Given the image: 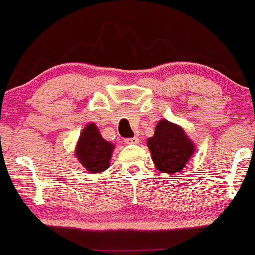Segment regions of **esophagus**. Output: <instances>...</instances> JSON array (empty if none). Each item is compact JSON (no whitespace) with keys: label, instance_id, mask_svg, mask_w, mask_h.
Instances as JSON below:
<instances>
[{"label":"esophagus","instance_id":"obj_1","mask_svg":"<svg viewBox=\"0 0 255 255\" xmlns=\"http://www.w3.org/2000/svg\"><path fill=\"white\" fill-rule=\"evenodd\" d=\"M125 142H126L127 144H136V143H138V137L134 136V137L131 138H126L125 139Z\"/></svg>","mask_w":255,"mask_h":255}]
</instances>
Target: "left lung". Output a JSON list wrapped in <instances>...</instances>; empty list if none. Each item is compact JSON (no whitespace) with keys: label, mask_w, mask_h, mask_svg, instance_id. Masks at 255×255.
<instances>
[{"label":"left lung","mask_w":255,"mask_h":255,"mask_svg":"<svg viewBox=\"0 0 255 255\" xmlns=\"http://www.w3.org/2000/svg\"><path fill=\"white\" fill-rule=\"evenodd\" d=\"M146 144L156 168L165 175L181 172L195 152L194 142L184 128L165 119L158 121Z\"/></svg>","instance_id":"8db88e82"}]
</instances>
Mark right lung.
<instances>
[{"label":"right lung","mask_w":255,"mask_h":255,"mask_svg":"<svg viewBox=\"0 0 255 255\" xmlns=\"http://www.w3.org/2000/svg\"><path fill=\"white\" fill-rule=\"evenodd\" d=\"M114 144L103 138L98 127L87 125L78 137L75 155L90 173H102L110 167Z\"/></svg>","instance_id":"obj_1"}]
</instances>
